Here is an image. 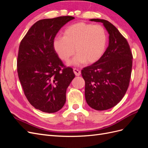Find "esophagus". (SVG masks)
Masks as SVG:
<instances>
[{"label": "esophagus", "mask_w": 148, "mask_h": 148, "mask_svg": "<svg viewBox=\"0 0 148 148\" xmlns=\"http://www.w3.org/2000/svg\"><path fill=\"white\" fill-rule=\"evenodd\" d=\"M73 72L76 76H79L81 75V71L77 69H73Z\"/></svg>", "instance_id": "obj_1"}]
</instances>
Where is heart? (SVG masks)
<instances>
[{
    "label": "heart",
    "mask_w": 148,
    "mask_h": 148,
    "mask_svg": "<svg viewBox=\"0 0 148 148\" xmlns=\"http://www.w3.org/2000/svg\"><path fill=\"white\" fill-rule=\"evenodd\" d=\"M107 43V35L103 26L79 22L68 26L64 31V36L53 39L52 47L58 57L65 62L76 51L77 55L68 65L78 66L99 60L106 51Z\"/></svg>",
    "instance_id": "1"
}]
</instances>
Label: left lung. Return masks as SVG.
Instances as JSON below:
<instances>
[{
  "instance_id": "obj_1",
  "label": "left lung",
  "mask_w": 148,
  "mask_h": 148,
  "mask_svg": "<svg viewBox=\"0 0 148 148\" xmlns=\"http://www.w3.org/2000/svg\"><path fill=\"white\" fill-rule=\"evenodd\" d=\"M103 23L108 32L109 46L101 59L82 70L85 81V99L91 108L109 109L122 99L131 78L133 56L129 44L109 21L93 18Z\"/></svg>"
}]
</instances>
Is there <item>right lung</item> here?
I'll list each match as a JSON object with an SVG mask.
<instances>
[{"label":"right lung","mask_w":148,"mask_h":148,"mask_svg":"<svg viewBox=\"0 0 148 148\" xmlns=\"http://www.w3.org/2000/svg\"><path fill=\"white\" fill-rule=\"evenodd\" d=\"M74 18L64 16L39 20L20 44L17 59L20 82L29 102L44 112L54 113L63 107L66 89L75 77L73 69L64 65L52 47L58 31Z\"/></svg>","instance_id":"right-lung-1"}]
</instances>
